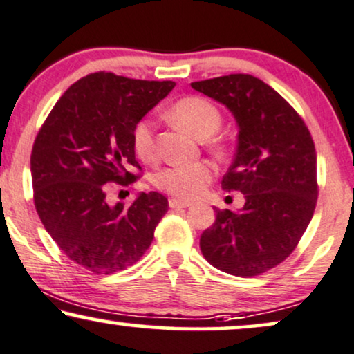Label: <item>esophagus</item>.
Here are the masks:
<instances>
[{"label": "esophagus", "instance_id": "1", "mask_svg": "<svg viewBox=\"0 0 354 354\" xmlns=\"http://www.w3.org/2000/svg\"><path fill=\"white\" fill-rule=\"evenodd\" d=\"M168 204L171 209H186V207H191V202L181 199H169Z\"/></svg>", "mask_w": 354, "mask_h": 354}]
</instances>
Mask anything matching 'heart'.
Returning <instances> with one entry per match:
<instances>
[{
	"label": "heart",
	"instance_id": "b5f03b06",
	"mask_svg": "<svg viewBox=\"0 0 354 354\" xmlns=\"http://www.w3.org/2000/svg\"><path fill=\"white\" fill-rule=\"evenodd\" d=\"M168 115L176 124L189 131L199 139L212 138L221 126V113L210 100L204 97L189 95L178 100L169 108ZM133 145L140 160L153 163L158 158L155 124L150 118H142L133 129ZM210 149L216 153L225 150L218 140H212ZM215 169L209 162H192L168 165L155 173V186L178 199L189 201L201 196L207 185L214 180Z\"/></svg>",
	"mask_w": 354,
	"mask_h": 354
}]
</instances>
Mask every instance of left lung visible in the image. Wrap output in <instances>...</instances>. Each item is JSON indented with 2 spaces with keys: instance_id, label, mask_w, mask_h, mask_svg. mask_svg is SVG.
<instances>
[{
  "instance_id": "8db88e82",
  "label": "left lung",
  "mask_w": 354,
  "mask_h": 354,
  "mask_svg": "<svg viewBox=\"0 0 354 354\" xmlns=\"http://www.w3.org/2000/svg\"><path fill=\"white\" fill-rule=\"evenodd\" d=\"M191 87L236 118L238 149L221 187L246 197L239 212L215 209L201 251L230 275H261L295 251L314 215L319 186L313 136L298 111L254 75H221Z\"/></svg>"
}]
</instances>
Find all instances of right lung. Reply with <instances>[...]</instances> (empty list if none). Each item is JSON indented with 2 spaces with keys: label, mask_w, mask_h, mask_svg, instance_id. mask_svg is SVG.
<instances>
[{
  "label": "right lung",
  "mask_w": 354,
  "mask_h": 354,
  "mask_svg": "<svg viewBox=\"0 0 354 354\" xmlns=\"http://www.w3.org/2000/svg\"><path fill=\"white\" fill-rule=\"evenodd\" d=\"M173 87L100 71L74 82L41 124L30 155L35 209L77 266L110 275L138 262L152 243L167 197L142 192L129 207L110 205L108 185L139 180L133 129Z\"/></svg>",
  "instance_id": "obj_1"
}]
</instances>
